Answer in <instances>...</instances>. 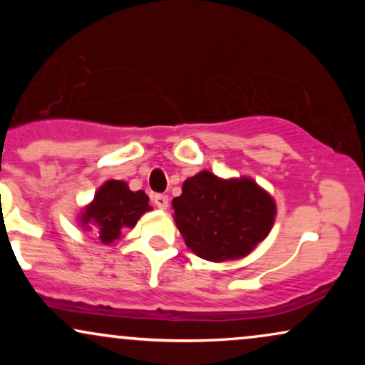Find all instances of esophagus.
I'll use <instances>...</instances> for the list:
<instances>
[{
    "instance_id": "obj_1",
    "label": "esophagus",
    "mask_w": 365,
    "mask_h": 365,
    "mask_svg": "<svg viewBox=\"0 0 365 365\" xmlns=\"http://www.w3.org/2000/svg\"><path fill=\"white\" fill-rule=\"evenodd\" d=\"M153 202H154V206L161 209V211H165V209H168L170 199H168V195L158 194V195H154V197H153Z\"/></svg>"
}]
</instances>
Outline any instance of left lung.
Returning <instances> with one entry per match:
<instances>
[{
  "instance_id": "left-lung-1",
  "label": "left lung",
  "mask_w": 365,
  "mask_h": 365,
  "mask_svg": "<svg viewBox=\"0 0 365 365\" xmlns=\"http://www.w3.org/2000/svg\"><path fill=\"white\" fill-rule=\"evenodd\" d=\"M171 206L185 245L200 259L235 261L269 235L276 202L250 177L220 178L204 170L183 182Z\"/></svg>"
}]
</instances>
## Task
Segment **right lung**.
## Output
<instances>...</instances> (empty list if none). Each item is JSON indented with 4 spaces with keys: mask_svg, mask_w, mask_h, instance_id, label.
<instances>
[{
    "mask_svg": "<svg viewBox=\"0 0 365 365\" xmlns=\"http://www.w3.org/2000/svg\"><path fill=\"white\" fill-rule=\"evenodd\" d=\"M150 209L144 190L132 192L127 182L108 180L96 190L94 199L82 209L77 220L83 232L94 233L104 245H111Z\"/></svg>",
    "mask_w": 365,
    "mask_h": 365,
    "instance_id": "obj_1",
    "label": "right lung"
}]
</instances>
